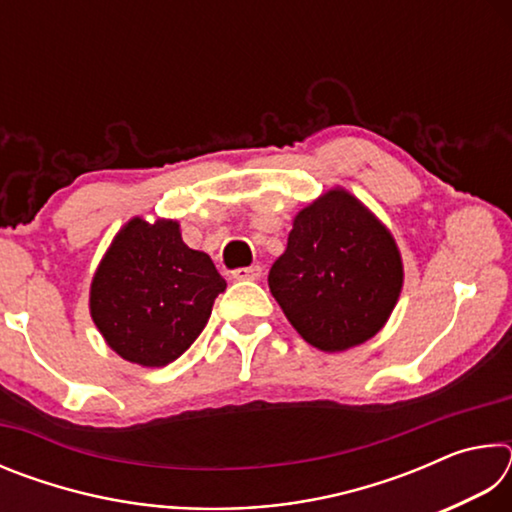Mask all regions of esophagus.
Wrapping results in <instances>:
<instances>
[{
	"label": "esophagus",
	"instance_id": "esophagus-1",
	"mask_svg": "<svg viewBox=\"0 0 512 512\" xmlns=\"http://www.w3.org/2000/svg\"><path fill=\"white\" fill-rule=\"evenodd\" d=\"M232 277L235 280H259L262 277V266H246V268H237V271H232Z\"/></svg>",
	"mask_w": 512,
	"mask_h": 512
}]
</instances>
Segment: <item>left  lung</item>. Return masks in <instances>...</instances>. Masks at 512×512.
I'll use <instances>...</instances> for the list:
<instances>
[{"label": "left lung", "mask_w": 512, "mask_h": 512, "mask_svg": "<svg viewBox=\"0 0 512 512\" xmlns=\"http://www.w3.org/2000/svg\"><path fill=\"white\" fill-rule=\"evenodd\" d=\"M402 284L391 230L343 187L302 207L268 273V289L293 329L323 352L372 339L391 318Z\"/></svg>", "instance_id": "obj_1"}]
</instances>
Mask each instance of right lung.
<instances>
[{
  "mask_svg": "<svg viewBox=\"0 0 512 512\" xmlns=\"http://www.w3.org/2000/svg\"><path fill=\"white\" fill-rule=\"evenodd\" d=\"M225 280L180 223L133 216L121 225L90 284V316L121 359L144 368L176 361L203 332Z\"/></svg>",
  "mask_w": 512,
  "mask_h": 512,
  "instance_id": "1",
  "label": "right lung"
}]
</instances>
